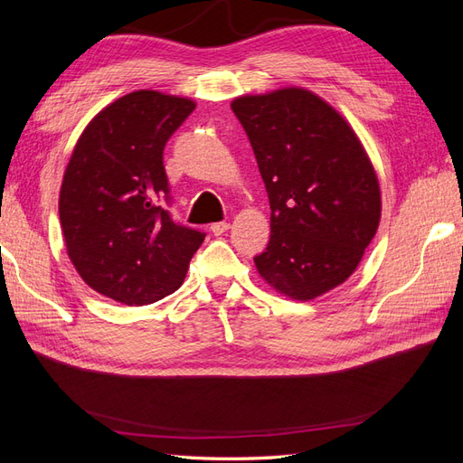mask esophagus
I'll list each match as a JSON object with an SVG mask.
<instances>
[{"label":"esophagus","mask_w":463,"mask_h":463,"mask_svg":"<svg viewBox=\"0 0 463 463\" xmlns=\"http://www.w3.org/2000/svg\"><path fill=\"white\" fill-rule=\"evenodd\" d=\"M230 230V222H216L210 226V232H213L214 235H222L223 232Z\"/></svg>","instance_id":"esophagus-1"}]
</instances>
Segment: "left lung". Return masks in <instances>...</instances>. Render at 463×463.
Here are the masks:
<instances>
[{"mask_svg":"<svg viewBox=\"0 0 463 463\" xmlns=\"http://www.w3.org/2000/svg\"><path fill=\"white\" fill-rule=\"evenodd\" d=\"M270 201V241L255 257L276 291L315 299L354 274L381 222V187L349 123L305 89L232 102Z\"/></svg>","mask_w":463,"mask_h":463,"instance_id":"8db88e82","label":"left lung"}]
</instances>
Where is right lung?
Instances as JSON below:
<instances>
[{"instance_id":"add662e5","label":"right lung","mask_w":463,"mask_h":463,"mask_svg":"<svg viewBox=\"0 0 463 463\" xmlns=\"http://www.w3.org/2000/svg\"><path fill=\"white\" fill-rule=\"evenodd\" d=\"M194 102L137 90L106 106L82 131L60 191L67 255L98 293L148 305L184 284L204 233L174 222L164 146Z\"/></svg>"}]
</instances>
